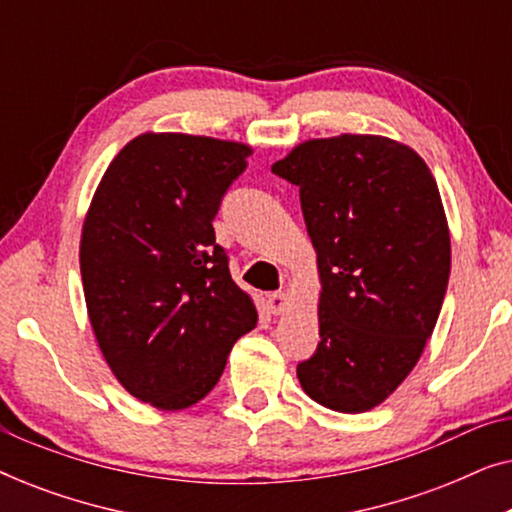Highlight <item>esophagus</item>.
<instances>
[{"label":"esophagus","instance_id":"esophagus-1","mask_svg":"<svg viewBox=\"0 0 512 512\" xmlns=\"http://www.w3.org/2000/svg\"><path fill=\"white\" fill-rule=\"evenodd\" d=\"M268 307L272 314H284L286 310H289V296L286 293H272V296H268Z\"/></svg>","mask_w":512,"mask_h":512}]
</instances>
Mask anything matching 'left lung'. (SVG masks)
I'll use <instances>...</instances> for the list:
<instances>
[{
    "mask_svg": "<svg viewBox=\"0 0 512 512\" xmlns=\"http://www.w3.org/2000/svg\"><path fill=\"white\" fill-rule=\"evenodd\" d=\"M272 172L300 188L317 251V352L298 363L324 408L366 412L417 366L450 279L436 179L410 146L377 135L310 139Z\"/></svg>",
    "mask_w": 512,
    "mask_h": 512,
    "instance_id": "8db88e82",
    "label": "left lung"
}]
</instances>
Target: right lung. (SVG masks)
Wrapping results in <instances>:
<instances>
[{"mask_svg": "<svg viewBox=\"0 0 512 512\" xmlns=\"http://www.w3.org/2000/svg\"><path fill=\"white\" fill-rule=\"evenodd\" d=\"M249 156L240 142L146 132L111 160L83 221L97 345L116 380L160 410L202 401L258 321L212 226Z\"/></svg>", "mask_w": 512, "mask_h": 512, "instance_id": "1", "label": "right lung"}]
</instances>
